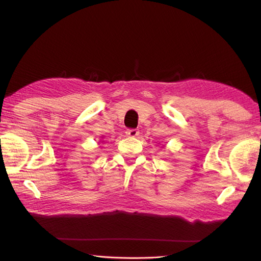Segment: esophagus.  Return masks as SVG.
I'll list each match as a JSON object with an SVG mask.
<instances>
[{"label": "esophagus", "instance_id": "34e87169", "mask_svg": "<svg viewBox=\"0 0 261 261\" xmlns=\"http://www.w3.org/2000/svg\"><path fill=\"white\" fill-rule=\"evenodd\" d=\"M125 134H126V136L135 138V137H137V136H139V130H137V129H129V130H126Z\"/></svg>", "mask_w": 261, "mask_h": 261}]
</instances>
